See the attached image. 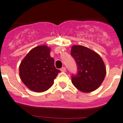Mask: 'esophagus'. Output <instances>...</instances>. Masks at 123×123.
I'll use <instances>...</instances> for the list:
<instances>
[{
	"label": "esophagus",
	"instance_id": "obj_1",
	"mask_svg": "<svg viewBox=\"0 0 123 123\" xmlns=\"http://www.w3.org/2000/svg\"><path fill=\"white\" fill-rule=\"evenodd\" d=\"M61 72H66V68H64V67H62V68L61 69Z\"/></svg>",
	"mask_w": 123,
	"mask_h": 123
}]
</instances>
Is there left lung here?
<instances>
[{
	"label": "left lung",
	"instance_id": "8db88e82",
	"mask_svg": "<svg viewBox=\"0 0 123 123\" xmlns=\"http://www.w3.org/2000/svg\"><path fill=\"white\" fill-rule=\"evenodd\" d=\"M70 54L77 66L72 82L79 90L89 93L98 88L106 75V68L99 54L83 46L74 45Z\"/></svg>",
	"mask_w": 123,
	"mask_h": 123
}]
</instances>
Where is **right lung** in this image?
<instances>
[{"label": "right lung", "mask_w": 123, "mask_h": 123, "mask_svg": "<svg viewBox=\"0 0 123 123\" xmlns=\"http://www.w3.org/2000/svg\"><path fill=\"white\" fill-rule=\"evenodd\" d=\"M50 51V48L46 45L36 46L28 53L20 63V79L32 91H46L61 72L55 68L54 59L51 57Z\"/></svg>", "instance_id": "1"}]
</instances>
